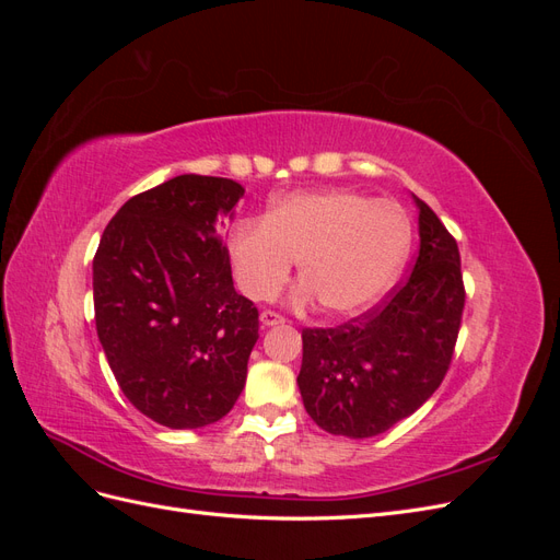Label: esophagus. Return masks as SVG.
Returning <instances> with one entry per match:
<instances>
[{
  "label": "esophagus",
  "instance_id": "34e87169",
  "mask_svg": "<svg viewBox=\"0 0 560 560\" xmlns=\"http://www.w3.org/2000/svg\"><path fill=\"white\" fill-rule=\"evenodd\" d=\"M282 322H284V317H282L280 313H276V311H264V313H261V325H264V327L282 325Z\"/></svg>",
  "mask_w": 560,
  "mask_h": 560
}]
</instances>
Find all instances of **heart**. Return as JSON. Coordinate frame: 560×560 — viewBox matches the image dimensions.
<instances>
[{"mask_svg":"<svg viewBox=\"0 0 560 560\" xmlns=\"http://www.w3.org/2000/svg\"><path fill=\"white\" fill-rule=\"evenodd\" d=\"M235 284L268 301L299 261L296 301H319L334 317L366 311L385 294L411 247L409 214L395 200L350 189L296 191L276 200L266 219H241L229 233Z\"/></svg>","mask_w":560,"mask_h":560,"instance_id":"b5f03b06","label":"heart"}]
</instances>
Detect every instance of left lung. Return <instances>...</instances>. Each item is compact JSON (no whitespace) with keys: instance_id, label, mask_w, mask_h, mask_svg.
<instances>
[{"instance_id":"left-lung-1","label":"left lung","mask_w":560,"mask_h":560,"mask_svg":"<svg viewBox=\"0 0 560 560\" xmlns=\"http://www.w3.org/2000/svg\"><path fill=\"white\" fill-rule=\"evenodd\" d=\"M416 198V196H413ZM411 273L371 311L331 329H303L299 389L329 434L376 436L442 385L465 311L460 249L425 200Z\"/></svg>"}]
</instances>
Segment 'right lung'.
I'll return each mask as SVG.
<instances>
[{"label":"right lung","mask_w":560,"mask_h":560,"mask_svg":"<svg viewBox=\"0 0 560 560\" xmlns=\"http://www.w3.org/2000/svg\"><path fill=\"white\" fill-rule=\"evenodd\" d=\"M245 194L179 175L124 202L93 259L95 327L128 401L159 425L196 430L241 397L259 311L235 292L217 214Z\"/></svg>","instance_id":"right-lung-1"}]
</instances>
